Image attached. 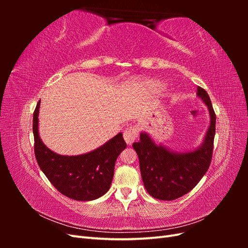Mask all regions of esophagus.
Returning a JSON list of instances; mask_svg holds the SVG:
<instances>
[{
  "label": "esophagus",
  "instance_id": "esophagus-1",
  "mask_svg": "<svg viewBox=\"0 0 248 248\" xmlns=\"http://www.w3.org/2000/svg\"><path fill=\"white\" fill-rule=\"evenodd\" d=\"M138 137V131L134 127H129L124 131V140L127 145H131Z\"/></svg>",
  "mask_w": 248,
  "mask_h": 248
}]
</instances>
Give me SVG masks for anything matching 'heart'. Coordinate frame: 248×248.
<instances>
[{
    "label": "heart",
    "mask_w": 248,
    "mask_h": 248,
    "mask_svg": "<svg viewBox=\"0 0 248 248\" xmlns=\"http://www.w3.org/2000/svg\"><path fill=\"white\" fill-rule=\"evenodd\" d=\"M141 87L152 93H160L167 89L166 84L158 79H144L140 81Z\"/></svg>",
    "instance_id": "heart-1"
}]
</instances>
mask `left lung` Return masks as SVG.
<instances>
[{"label": "left lung", "mask_w": 248, "mask_h": 248, "mask_svg": "<svg viewBox=\"0 0 248 248\" xmlns=\"http://www.w3.org/2000/svg\"><path fill=\"white\" fill-rule=\"evenodd\" d=\"M197 96L209 110L210 124L202 144L192 150L178 152L156 142L141 131L133 142L140 160L142 182L149 194L160 201H174L189 192L206 174L212 158L216 116L204 89L198 87Z\"/></svg>", "instance_id": "obj_1"}]
</instances>
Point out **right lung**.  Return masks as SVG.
<instances>
[{
  "mask_svg": "<svg viewBox=\"0 0 248 248\" xmlns=\"http://www.w3.org/2000/svg\"><path fill=\"white\" fill-rule=\"evenodd\" d=\"M40 101L33 115L35 156L38 166L50 183L64 196L76 201H93L109 189L115 162L126 148L120 132L97 149L80 155H60L51 151L39 136Z\"/></svg>",
  "mask_w": 248,
  "mask_h": 248,
  "instance_id": "add662e5",
  "label": "right lung"
}]
</instances>
